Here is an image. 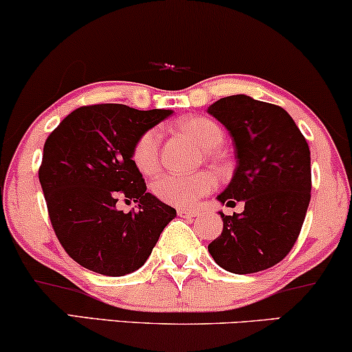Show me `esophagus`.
<instances>
[{"instance_id": "34e87169", "label": "esophagus", "mask_w": 352, "mask_h": 352, "mask_svg": "<svg viewBox=\"0 0 352 352\" xmlns=\"http://www.w3.org/2000/svg\"><path fill=\"white\" fill-rule=\"evenodd\" d=\"M177 212H179V214L184 216V217H197V216H199V209H195V208H179V209H177Z\"/></svg>"}]
</instances>
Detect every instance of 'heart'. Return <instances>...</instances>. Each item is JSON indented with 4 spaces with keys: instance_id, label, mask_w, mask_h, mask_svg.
Masks as SVG:
<instances>
[{
    "instance_id": "1",
    "label": "heart",
    "mask_w": 352,
    "mask_h": 352,
    "mask_svg": "<svg viewBox=\"0 0 352 352\" xmlns=\"http://www.w3.org/2000/svg\"><path fill=\"white\" fill-rule=\"evenodd\" d=\"M179 130L206 149V157L219 161L217 148L224 143V130L214 120L208 117H186L177 123ZM159 149H161V131L149 128L136 138L131 148V162L143 175H154L159 170ZM216 186V179L209 172H198L191 175L166 173L154 182V195L161 201L172 206L186 208L197 203Z\"/></svg>"
}]
</instances>
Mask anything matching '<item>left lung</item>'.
<instances>
[{
  "mask_svg": "<svg viewBox=\"0 0 352 352\" xmlns=\"http://www.w3.org/2000/svg\"><path fill=\"white\" fill-rule=\"evenodd\" d=\"M208 112L229 130L237 157L217 199L245 203L240 214L221 212L224 229L208 250L230 273L268 270L292 250L304 224L312 190L309 144L279 105L239 94L214 102Z\"/></svg>",
  "mask_w": 352,
  "mask_h": 352,
  "instance_id": "obj_1",
  "label": "left lung"
}]
</instances>
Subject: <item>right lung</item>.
Masks as SVG:
<instances>
[{"label":"right lung","instance_id":"1","mask_svg":"<svg viewBox=\"0 0 352 352\" xmlns=\"http://www.w3.org/2000/svg\"><path fill=\"white\" fill-rule=\"evenodd\" d=\"M170 113L84 105L47 138L38 180L48 217L61 247L84 268L105 276L136 271L175 217V209L146 191L131 162L136 138ZM120 197L138 202V209L118 212Z\"/></svg>","mask_w":352,"mask_h":352}]
</instances>
